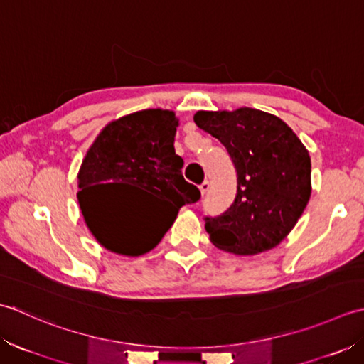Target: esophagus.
Segmentation results:
<instances>
[{"mask_svg":"<svg viewBox=\"0 0 364 364\" xmlns=\"http://www.w3.org/2000/svg\"><path fill=\"white\" fill-rule=\"evenodd\" d=\"M199 191H201V195L204 196V195H205V193H207V191H209V182H207V181H205V182H203L201 185H199Z\"/></svg>","mask_w":364,"mask_h":364,"instance_id":"34e87169","label":"esophagus"}]
</instances>
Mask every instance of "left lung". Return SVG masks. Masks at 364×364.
Masks as SVG:
<instances>
[{"label":"left lung","mask_w":364,"mask_h":364,"mask_svg":"<svg viewBox=\"0 0 364 364\" xmlns=\"http://www.w3.org/2000/svg\"><path fill=\"white\" fill-rule=\"evenodd\" d=\"M193 119L226 147L237 171L231 207L204 218L210 242L239 256L275 248L309 201L306 147L284 121L261 109L198 111Z\"/></svg>","instance_id":"1"}]
</instances>
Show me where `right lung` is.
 I'll use <instances>...</instances> for the list:
<instances>
[{
    "label": "right lung",
    "mask_w": 364,
    "mask_h": 364,
    "mask_svg": "<svg viewBox=\"0 0 364 364\" xmlns=\"http://www.w3.org/2000/svg\"><path fill=\"white\" fill-rule=\"evenodd\" d=\"M177 125L169 109L136 111L109 122L86 152L78 173V204L95 240L113 253L151 251L181 207L201 198L182 176L183 160L174 151ZM119 186L151 191L162 207L143 220L124 218L115 198Z\"/></svg>",
    "instance_id": "right-lung-1"
}]
</instances>
